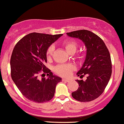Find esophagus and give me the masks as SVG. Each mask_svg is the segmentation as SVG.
I'll list each match as a JSON object with an SVG mask.
<instances>
[{"label": "esophagus", "mask_w": 124, "mask_h": 124, "mask_svg": "<svg viewBox=\"0 0 124 124\" xmlns=\"http://www.w3.org/2000/svg\"><path fill=\"white\" fill-rule=\"evenodd\" d=\"M62 81H64V82H69V79H65V78H62Z\"/></svg>", "instance_id": "esophagus-1"}]
</instances>
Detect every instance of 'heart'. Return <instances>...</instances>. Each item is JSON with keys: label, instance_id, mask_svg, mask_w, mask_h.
<instances>
[{"label": "heart", "instance_id": "1", "mask_svg": "<svg viewBox=\"0 0 124 124\" xmlns=\"http://www.w3.org/2000/svg\"><path fill=\"white\" fill-rule=\"evenodd\" d=\"M62 46L65 48L66 51L70 54H74L76 52L78 47V44L74 40H67L62 43ZM54 47L53 46H51L47 50L46 57L48 60L51 59L53 54ZM75 69V67L72 64H60L55 67V72L59 75L64 77H67L70 75L72 71Z\"/></svg>", "mask_w": 124, "mask_h": 124}]
</instances>
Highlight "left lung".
Segmentation results:
<instances>
[{
	"label": "left lung",
	"instance_id": "obj_1",
	"mask_svg": "<svg viewBox=\"0 0 124 124\" xmlns=\"http://www.w3.org/2000/svg\"><path fill=\"white\" fill-rule=\"evenodd\" d=\"M70 37L78 39L86 47L84 62L77 75H87L85 81L78 80L79 87L72 93V97L80 102H89L98 98L108 83L111 75L110 55L103 40L87 30H78L67 33Z\"/></svg>",
	"mask_w": 124,
	"mask_h": 124
}]
</instances>
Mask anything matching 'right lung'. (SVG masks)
I'll return each instance as SVG.
<instances>
[{"instance_id":"1","label":"right lung","mask_w":124,"mask_h":124,"mask_svg":"<svg viewBox=\"0 0 124 124\" xmlns=\"http://www.w3.org/2000/svg\"><path fill=\"white\" fill-rule=\"evenodd\" d=\"M62 34L49 35L33 32L22 38L16 45L10 66L11 78L22 95L30 101L42 103L54 97L57 84L62 78L46 69V52ZM43 70L48 73L47 78L40 79L38 73Z\"/></svg>"}]
</instances>
